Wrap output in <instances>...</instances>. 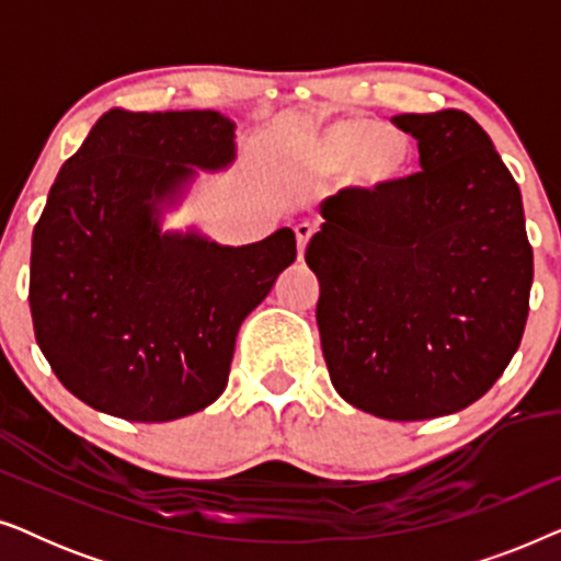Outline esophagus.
Listing matches in <instances>:
<instances>
[{
  "label": "esophagus",
  "mask_w": 561,
  "mask_h": 561,
  "mask_svg": "<svg viewBox=\"0 0 561 561\" xmlns=\"http://www.w3.org/2000/svg\"><path fill=\"white\" fill-rule=\"evenodd\" d=\"M294 232H296V244H298V257H304L306 244H309L313 229H311V225H296Z\"/></svg>",
  "instance_id": "1"
}]
</instances>
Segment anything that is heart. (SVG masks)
Listing matches in <instances>:
<instances>
[{"mask_svg":"<svg viewBox=\"0 0 561 561\" xmlns=\"http://www.w3.org/2000/svg\"><path fill=\"white\" fill-rule=\"evenodd\" d=\"M409 135L378 122L350 117L332 122L311 142V168L321 175L352 171L365 186L382 188L401 181L411 168Z\"/></svg>","mask_w":561,"mask_h":561,"instance_id":"obj_1","label":"heart"}]
</instances>
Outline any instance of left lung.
Masks as SVG:
<instances>
[{
    "instance_id": "obj_1",
    "label": "left lung",
    "mask_w": 561,
    "mask_h": 561,
    "mask_svg": "<svg viewBox=\"0 0 561 561\" xmlns=\"http://www.w3.org/2000/svg\"><path fill=\"white\" fill-rule=\"evenodd\" d=\"M421 171L321 204L306 248L329 378L373 416L467 409L516 355L534 252L518 183L470 114H398Z\"/></svg>"
}]
</instances>
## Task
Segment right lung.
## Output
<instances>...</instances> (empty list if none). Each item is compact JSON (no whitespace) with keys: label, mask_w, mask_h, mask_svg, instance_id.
<instances>
[{"label":"right lung","mask_w":561,"mask_h":561,"mask_svg":"<svg viewBox=\"0 0 561 561\" xmlns=\"http://www.w3.org/2000/svg\"><path fill=\"white\" fill-rule=\"evenodd\" d=\"M232 160L219 112L110 110L60 168L33 232L30 313L53 373L91 409L160 424L227 388L240 324L296 260V234L221 248L160 232V204L191 165Z\"/></svg>","instance_id":"obj_1"}]
</instances>
